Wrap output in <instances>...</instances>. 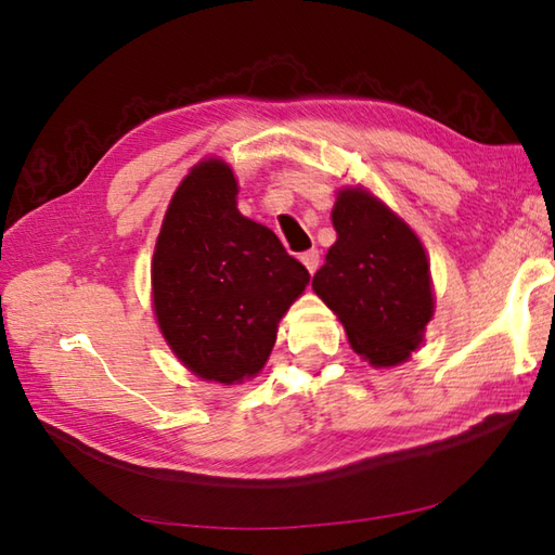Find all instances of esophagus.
<instances>
[{
	"label": "esophagus",
	"mask_w": 555,
	"mask_h": 555,
	"mask_svg": "<svg viewBox=\"0 0 555 555\" xmlns=\"http://www.w3.org/2000/svg\"><path fill=\"white\" fill-rule=\"evenodd\" d=\"M300 261H304V267L308 269V274H315L318 267H321V255H318V249H308L300 255Z\"/></svg>",
	"instance_id": "esophagus-1"
}]
</instances>
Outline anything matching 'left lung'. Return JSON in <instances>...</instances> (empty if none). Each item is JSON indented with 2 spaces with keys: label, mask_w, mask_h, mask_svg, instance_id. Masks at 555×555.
Here are the masks:
<instances>
[{
  "label": "left lung",
  "mask_w": 555,
  "mask_h": 555,
  "mask_svg": "<svg viewBox=\"0 0 555 555\" xmlns=\"http://www.w3.org/2000/svg\"><path fill=\"white\" fill-rule=\"evenodd\" d=\"M333 228L337 242L315 271V294L340 318L357 354L393 367L421 345L434 315L426 251L409 224L362 188L337 195Z\"/></svg>",
  "instance_id": "left-lung-1"
}]
</instances>
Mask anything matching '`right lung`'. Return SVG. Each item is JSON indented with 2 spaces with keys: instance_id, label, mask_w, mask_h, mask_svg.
I'll return each mask as SVG.
<instances>
[{
  "instance_id": "add662e5",
  "label": "right lung",
  "mask_w": 555,
  "mask_h": 555,
  "mask_svg": "<svg viewBox=\"0 0 555 555\" xmlns=\"http://www.w3.org/2000/svg\"><path fill=\"white\" fill-rule=\"evenodd\" d=\"M228 164L208 158L183 178L156 240L158 325L188 370L234 384L255 377L276 325L311 274L274 232L237 210Z\"/></svg>"
}]
</instances>
